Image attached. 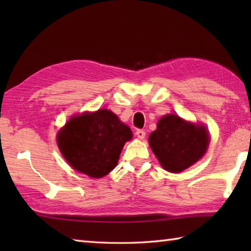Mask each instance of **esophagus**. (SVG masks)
<instances>
[{
    "instance_id": "esophagus-1",
    "label": "esophagus",
    "mask_w": 251,
    "mask_h": 251,
    "mask_svg": "<svg viewBox=\"0 0 251 251\" xmlns=\"http://www.w3.org/2000/svg\"><path fill=\"white\" fill-rule=\"evenodd\" d=\"M145 135H146L145 130H143V129H137V130H136V136H137L139 139L145 138Z\"/></svg>"
}]
</instances>
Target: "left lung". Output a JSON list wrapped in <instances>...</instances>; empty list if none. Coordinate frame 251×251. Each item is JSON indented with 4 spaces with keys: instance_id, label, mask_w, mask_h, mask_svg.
I'll return each instance as SVG.
<instances>
[{
    "instance_id": "obj_1",
    "label": "left lung",
    "mask_w": 251,
    "mask_h": 251,
    "mask_svg": "<svg viewBox=\"0 0 251 251\" xmlns=\"http://www.w3.org/2000/svg\"><path fill=\"white\" fill-rule=\"evenodd\" d=\"M209 136L203 126L187 123L177 115H166L157 123L150 136V145L166 171L180 173L201 159Z\"/></svg>"
}]
</instances>
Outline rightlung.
I'll return each mask as SVG.
<instances>
[{"instance_id":"obj_1","label":"right lung","mask_w":251,"mask_h":251,"mask_svg":"<svg viewBox=\"0 0 251 251\" xmlns=\"http://www.w3.org/2000/svg\"><path fill=\"white\" fill-rule=\"evenodd\" d=\"M131 130L107 109L72 117L57 135L64 158L76 171L100 178L117 165Z\"/></svg>"}]
</instances>
